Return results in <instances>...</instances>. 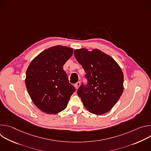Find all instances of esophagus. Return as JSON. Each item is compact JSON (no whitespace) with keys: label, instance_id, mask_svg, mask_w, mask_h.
<instances>
[{"label":"esophagus","instance_id":"34e87169","mask_svg":"<svg viewBox=\"0 0 151 151\" xmlns=\"http://www.w3.org/2000/svg\"><path fill=\"white\" fill-rule=\"evenodd\" d=\"M80 85H81V82H80V81H78L77 83H76L74 85V86H75V87L76 89H78V88L79 87Z\"/></svg>","mask_w":151,"mask_h":151}]
</instances>
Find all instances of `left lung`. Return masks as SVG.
<instances>
[{
	"mask_svg": "<svg viewBox=\"0 0 151 151\" xmlns=\"http://www.w3.org/2000/svg\"><path fill=\"white\" fill-rule=\"evenodd\" d=\"M74 55L86 74L87 84H82L77 94L90 112L102 115L109 112L124 90V75L118 63L109 55L95 49L75 50Z\"/></svg>",
	"mask_w": 151,
	"mask_h": 151,
	"instance_id": "left-lung-1",
	"label": "left lung"
}]
</instances>
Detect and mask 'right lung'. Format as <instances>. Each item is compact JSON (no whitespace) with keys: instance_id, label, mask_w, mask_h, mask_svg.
Instances as JSON below:
<instances>
[{"instance_id":"right-lung-1","label":"right lung","mask_w":151,"mask_h":151,"mask_svg":"<svg viewBox=\"0 0 151 151\" xmlns=\"http://www.w3.org/2000/svg\"><path fill=\"white\" fill-rule=\"evenodd\" d=\"M73 52L71 48L52 47L40 52L29 66L26 86L32 100L42 111L56 114L66 108L75 88L63 65Z\"/></svg>"}]
</instances>
